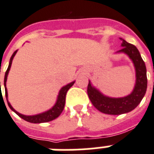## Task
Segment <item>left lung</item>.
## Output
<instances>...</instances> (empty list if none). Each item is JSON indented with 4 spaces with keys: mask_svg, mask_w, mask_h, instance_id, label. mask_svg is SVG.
Wrapping results in <instances>:
<instances>
[{
    "mask_svg": "<svg viewBox=\"0 0 154 154\" xmlns=\"http://www.w3.org/2000/svg\"><path fill=\"white\" fill-rule=\"evenodd\" d=\"M122 39V38H121ZM122 40V48L118 52L125 53L133 61L136 72V82L131 94L123 98H110L104 96L94 88L89 82L87 94L92 104L101 112L110 115H120L135 109L144 98L147 90L146 67L138 49L125 40Z\"/></svg>",
    "mask_w": 154,
    "mask_h": 154,
    "instance_id": "8db88e82",
    "label": "left lung"
}]
</instances>
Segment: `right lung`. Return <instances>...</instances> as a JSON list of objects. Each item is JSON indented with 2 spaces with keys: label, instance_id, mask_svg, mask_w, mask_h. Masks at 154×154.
Here are the masks:
<instances>
[{
  "label": "right lung",
  "instance_id": "obj_1",
  "mask_svg": "<svg viewBox=\"0 0 154 154\" xmlns=\"http://www.w3.org/2000/svg\"><path fill=\"white\" fill-rule=\"evenodd\" d=\"M17 51H15L14 52V54H12V56L10 58V63H9V67H8L7 70L5 72V79H4V86H5V98H6V100H7L8 105L10 107V109L13 110L14 112H15L18 116H19L20 118H23V120L27 121L28 122H32V123H42V122H51V121L54 120L55 118H57L60 114L61 112H63V110L64 109V105H65V99H66V94L68 91L70 89L71 86H72V85L74 84L75 82H72L69 83L67 86H63L61 90H60V93H59V95H58V100H57L56 103L54 104V106L51 109L48 111H46L45 112H42V113H40V114L37 115H33V116H25V115H23L21 113H19L17 111H15L14 109H13V107L10 105V103L8 102V94H7V89H6V80H7V76L8 73H9V71H10V68L11 67V63H12V60H13L14 57L16 54ZM0 88H1V82H0ZM2 95V94H1Z\"/></svg>",
  "mask_w": 154,
  "mask_h": 154
}]
</instances>
